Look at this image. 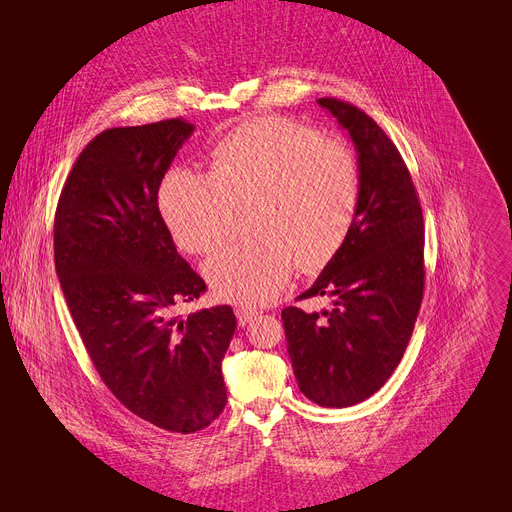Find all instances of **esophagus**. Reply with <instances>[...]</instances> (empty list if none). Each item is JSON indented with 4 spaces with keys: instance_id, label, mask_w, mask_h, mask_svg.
<instances>
[{
    "instance_id": "obj_1",
    "label": "esophagus",
    "mask_w": 512,
    "mask_h": 512,
    "mask_svg": "<svg viewBox=\"0 0 512 512\" xmlns=\"http://www.w3.org/2000/svg\"><path fill=\"white\" fill-rule=\"evenodd\" d=\"M257 309H251V307H238L236 309V319H238V326L245 328L247 324H251V321L257 317Z\"/></svg>"
}]
</instances>
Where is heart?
<instances>
[{"mask_svg":"<svg viewBox=\"0 0 512 512\" xmlns=\"http://www.w3.org/2000/svg\"><path fill=\"white\" fill-rule=\"evenodd\" d=\"M255 232L205 265L215 297L236 305L278 299L297 265H326L351 232L361 174L351 149L292 118L259 116L211 149V172L172 170L159 188L161 215L178 245L209 255L232 230V203L249 201Z\"/></svg>","mask_w":512,"mask_h":512,"instance_id":"1","label":"heart"}]
</instances>
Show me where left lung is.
Segmentation results:
<instances>
[{
    "instance_id": "8db88e82",
    "label": "left lung",
    "mask_w": 512,
    "mask_h": 512,
    "mask_svg": "<svg viewBox=\"0 0 512 512\" xmlns=\"http://www.w3.org/2000/svg\"><path fill=\"white\" fill-rule=\"evenodd\" d=\"M355 143L361 199L340 251L299 299L332 309L282 311L288 357L301 392L344 409L378 392L398 367L423 299V213L396 145L359 107L317 99Z\"/></svg>"
}]
</instances>
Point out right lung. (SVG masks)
Instances as JSON below:
<instances>
[{"mask_svg": "<svg viewBox=\"0 0 512 512\" xmlns=\"http://www.w3.org/2000/svg\"><path fill=\"white\" fill-rule=\"evenodd\" d=\"M193 130L182 118L103 130L78 155L53 222L64 299L103 384L128 411L176 434L199 432L224 411L222 359L236 328L228 305L174 315L207 290L157 207Z\"/></svg>", "mask_w": 512, "mask_h": 512, "instance_id": "add662e5", "label": "right lung"}]
</instances>
